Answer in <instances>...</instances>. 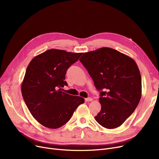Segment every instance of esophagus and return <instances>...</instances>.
Returning <instances> with one entry per match:
<instances>
[{"instance_id":"esophagus-1","label":"esophagus","mask_w":159,"mask_h":159,"mask_svg":"<svg viewBox=\"0 0 159 159\" xmlns=\"http://www.w3.org/2000/svg\"><path fill=\"white\" fill-rule=\"evenodd\" d=\"M93 101V98H92L89 97V98H85V101L86 102H91V101Z\"/></svg>"}]
</instances>
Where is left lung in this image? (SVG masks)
Segmentation results:
<instances>
[{
    "mask_svg": "<svg viewBox=\"0 0 159 159\" xmlns=\"http://www.w3.org/2000/svg\"><path fill=\"white\" fill-rule=\"evenodd\" d=\"M79 61L100 93L101 110L95 116L102 126L113 129L133 113L142 95L141 75L135 61L110 48L83 53Z\"/></svg>",
    "mask_w": 159,
    "mask_h": 159,
    "instance_id": "1",
    "label": "left lung"
}]
</instances>
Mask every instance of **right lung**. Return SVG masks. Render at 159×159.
Masks as SVG:
<instances>
[{
  "label": "right lung",
  "instance_id": "add662e5",
  "mask_svg": "<svg viewBox=\"0 0 159 159\" xmlns=\"http://www.w3.org/2000/svg\"><path fill=\"white\" fill-rule=\"evenodd\" d=\"M82 53L51 49L35 57L27 67L22 95L32 116L43 126L57 129L68 122L84 99L61 91L67 70Z\"/></svg>",
  "mask_w": 159,
  "mask_h": 159
}]
</instances>
